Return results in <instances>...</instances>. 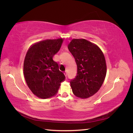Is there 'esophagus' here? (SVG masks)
<instances>
[{"label":"esophagus","mask_w":133,"mask_h":133,"mask_svg":"<svg viewBox=\"0 0 133 133\" xmlns=\"http://www.w3.org/2000/svg\"><path fill=\"white\" fill-rule=\"evenodd\" d=\"M64 75H65V76L66 77V76H67V71H65V72H64Z\"/></svg>","instance_id":"1"}]
</instances>
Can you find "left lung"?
Masks as SVG:
<instances>
[{"instance_id":"1","label":"left lung","mask_w":133,"mask_h":133,"mask_svg":"<svg viewBox=\"0 0 133 133\" xmlns=\"http://www.w3.org/2000/svg\"><path fill=\"white\" fill-rule=\"evenodd\" d=\"M68 49L77 65V75L70 82L72 91L79 98H89L99 90L105 79V57L97 45L84 39H73Z\"/></svg>"}]
</instances>
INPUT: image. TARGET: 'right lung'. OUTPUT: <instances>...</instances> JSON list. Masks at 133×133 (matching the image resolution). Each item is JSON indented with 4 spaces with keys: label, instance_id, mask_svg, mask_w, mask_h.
<instances>
[{
    "label": "right lung",
    "instance_id": "add662e5",
    "mask_svg": "<svg viewBox=\"0 0 133 133\" xmlns=\"http://www.w3.org/2000/svg\"><path fill=\"white\" fill-rule=\"evenodd\" d=\"M63 41L59 38L39 42L33 44L26 54L24 75L28 87L39 98L46 99L55 95L65 78L58 63L53 59Z\"/></svg>",
    "mask_w": 133,
    "mask_h": 133
}]
</instances>
